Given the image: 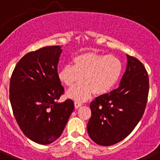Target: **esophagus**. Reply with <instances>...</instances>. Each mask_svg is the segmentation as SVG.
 <instances>
[{
  "instance_id": "obj_1",
  "label": "esophagus",
  "mask_w": 160,
  "mask_h": 160,
  "mask_svg": "<svg viewBox=\"0 0 160 160\" xmlns=\"http://www.w3.org/2000/svg\"><path fill=\"white\" fill-rule=\"evenodd\" d=\"M82 105V102H79V101H75V102H74V107H75V108H78V107H81Z\"/></svg>"
}]
</instances>
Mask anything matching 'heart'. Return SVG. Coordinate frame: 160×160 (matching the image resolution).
Wrapping results in <instances>:
<instances>
[{"label": "heart", "instance_id": "heart-1", "mask_svg": "<svg viewBox=\"0 0 160 160\" xmlns=\"http://www.w3.org/2000/svg\"><path fill=\"white\" fill-rule=\"evenodd\" d=\"M122 62L118 57L110 54L85 53L73 58V65L66 64L58 70V78L65 86L72 87L67 96L78 101L87 99L94 93L109 92L119 80Z\"/></svg>", "mask_w": 160, "mask_h": 160}]
</instances>
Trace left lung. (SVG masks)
<instances>
[{"mask_svg":"<svg viewBox=\"0 0 160 160\" xmlns=\"http://www.w3.org/2000/svg\"><path fill=\"white\" fill-rule=\"evenodd\" d=\"M128 65L119 87L90 103L87 124L90 138L111 146L128 137L143 115L149 92V78L140 61L127 54Z\"/></svg>","mask_w":160,"mask_h":160,"instance_id":"8db88e82","label":"left lung"}]
</instances>
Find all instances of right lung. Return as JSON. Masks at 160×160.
Returning <instances> with one entry per match:
<instances>
[{
	"label": "right lung",
	"mask_w": 160,
	"mask_h": 160,
	"mask_svg": "<svg viewBox=\"0 0 160 160\" xmlns=\"http://www.w3.org/2000/svg\"><path fill=\"white\" fill-rule=\"evenodd\" d=\"M59 46L28 53L14 68L9 99L22 132L37 143L54 142L62 134L74 109L71 99L57 102L64 93L58 76Z\"/></svg>",
	"instance_id": "right-lung-1"
}]
</instances>
